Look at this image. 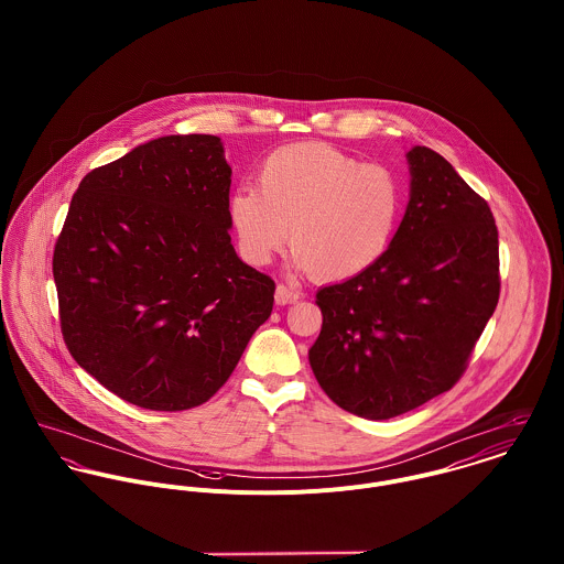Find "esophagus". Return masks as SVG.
<instances>
[{"instance_id": "34e87169", "label": "esophagus", "mask_w": 564, "mask_h": 564, "mask_svg": "<svg viewBox=\"0 0 564 564\" xmlns=\"http://www.w3.org/2000/svg\"><path fill=\"white\" fill-rule=\"evenodd\" d=\"M300 300V293L297 291H293V289H289V286H284V284H278L275 286V304L278 306H286V304H293V302H297Z\"/></svg>"}]
</instances>
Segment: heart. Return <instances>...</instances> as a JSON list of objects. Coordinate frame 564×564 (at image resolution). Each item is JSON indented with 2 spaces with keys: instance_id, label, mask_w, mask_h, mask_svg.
<instances>
[{
  "instance_id": "obj_1",
  "label": "heart",
  "mask_w": 564,
  "mask_h": 564,
  "mask_svg": "<svg viewBox=\"0 0 564 564\" xmlns=\"http://www.w3.org/2000/svg\"><path fill=\"white\" fill-rule=\"evenodd\" d=\"M402 210L398 177L323 143H297L260 164L253 188L228 199L242 258L267 264L282 249L319 282L349 280L389 249Z\"/></svg>"
}]
</instances>
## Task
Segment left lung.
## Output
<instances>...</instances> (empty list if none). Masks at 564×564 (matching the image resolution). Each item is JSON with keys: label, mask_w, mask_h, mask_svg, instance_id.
Masks as SVG:
<instances>
[{"label": "left lung", "mask_w": 564, "mask_h": 564, "mask_svg": "<svg viewBox=\"0 0 564 564\" xmlns=\"http://www.w3.org/2000/svg\"><path fill=\"white\" fill-rule=\"evenodd\" d=\"M405 161L408 206L387 253L317 293L313 373L332 402L365 419L449 391L499 300L488 204L441 154L414 145Z\"/></svg>", "instance_id": "8db88e82"}]
</instances>
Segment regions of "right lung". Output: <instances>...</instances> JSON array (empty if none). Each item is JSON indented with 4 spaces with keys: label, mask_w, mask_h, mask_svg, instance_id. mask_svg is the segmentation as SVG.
Segmentation results:
<instances>
[{
    "label": "right lung",
    "mask_w": 564,
    "mask_h": 564,
    "mask_svg": "<svg viewBox=\"0 0 564 564\" xmlns=\"http://www.w3.org/2000/svg\"><path fill=\"white\" fill-rule=\"evenodd\" d=\"M232 169L213 134H171L93 169L54 249L65 343L126 402L186 410L230 378L275 284L230 239Z\"/></svg>",
    "instance_id": "obj_1"
}]
</instances>
